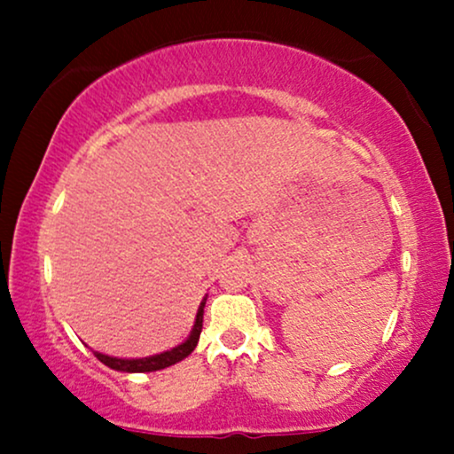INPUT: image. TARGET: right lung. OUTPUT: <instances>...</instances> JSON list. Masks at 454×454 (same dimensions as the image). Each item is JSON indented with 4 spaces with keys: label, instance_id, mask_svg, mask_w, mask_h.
Here are the masks:
<instances>
[{
    "label": "right lung",
    "instance_id": "right-lung-1",
    "mask_svg": "<svg viewBox=\"0 0 454 454\" xmlns=\"http://www.w3.org/2000/svg\"><path fill=\"white\" fill-rule=\"evenodd\" d=\"M205 303L207 299H202L200 307H198L196 314V322L194 328H192L190 337L184 343L173 348V350H166L161 354H155V356H147V358H117V356H106L102 352H93L96 358L100 363L106 364V367L114 369V372H126V373H145V372H160V369L170 367V364L184 361L185 356H190L194 352L198 340H200V331H202V314H205Z\"/></svg>",
    "mask_w": 454,
    "mask_h": 454
}]
</instances>
